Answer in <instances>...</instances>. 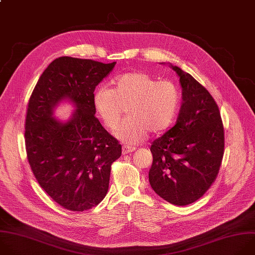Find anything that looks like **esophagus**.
Segmentation results:
<instances>
[{
    "label": "esophagus",
    "mask_w": 255,
    "mask_h": 255,
    "mask_svg": "<svg viewBox=\"0 0 255 255\" xmlns=\"http://www.w3.org/2000/svg\"><path fill=\"white\" fill-rule=\"evenodd\" d=\"M135 150V147L134 146H131V145H124L123 146V155H127V154H129V152H132Z\"/></svg>",
    "instance_id": "34e87169"
}]
</instances>
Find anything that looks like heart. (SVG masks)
<instances>
[{"instance_id": "heart-1", "label": "heart", "mask_w": 255, "mask_h": 255, "mask_svg": "<svg viewBox=\"0 0 255 255\" xmlns=\"http://www.w3.org/2000/svg\"><path fill=\"white\" fill-rule=\"evenodd\" d=\"M178 86L169 80L158 81L143 72L117 77L114 87H99L93 94L94 109L110 129H116L127 109L128 119L115 131L127 142L137 143L146 134L160 133L174 122L180 107Z\"/></svg>"}]
</instances>
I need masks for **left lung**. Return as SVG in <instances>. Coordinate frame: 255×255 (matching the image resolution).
<instances>
[{
  "label": "left lung",
  "instance_id": "left-lung-1",
  "mask_svg": "<svg viewBox=\"0 0 255 255\" xmlns=\"http://www.w3.org/2000/svg\"><path fill=\"white\" fill-rule=\"evenodd\" d=\"M169 66L180 78L183 103L176 125L151 143L148 181L161 198L186 206L204 195L217 177L224 128L208 90L180 67Z\"/></svg>",
  "mask_w": 255,
  "mask_h": 255
}]
</instances>
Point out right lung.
<instances>
[{
  "instance_id": "right-lung-1",
  "label": "right lung",
  "mask_w": 255,
  "mask_h": 255,
  "mask_svg": "<svg viewBox=\"0 0 255 255\" xmlns=\"http://www.w3.org/2000/svg\"><path fill=\"white\" fill-rule=\"evenodd\" d=\"M116 63L56 58L29 100L25 144L30 167L43 190L70 211H85L103 201L112 164L122 156V144L100 125L93 106L96 85ZM64 101L76 110L61 121L54 112Z\"/></svg>"
}]
</instances>
